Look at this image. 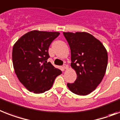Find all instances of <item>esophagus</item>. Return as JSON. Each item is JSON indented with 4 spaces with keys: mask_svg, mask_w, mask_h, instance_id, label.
<instances>
[{
    "mask_svg": "<svg viewBox=\"0 0 120 120\" xmlns=\"http://www.w3.org/2000/svg\"><path fill=\"white\" fill-rule=\"evenodd\" d=\"M63 68H64V69H67L68 68H69V66H67V64H64V66H63Z\"/></svg>",
    "mask_w": 120,
    "mask_h": 120,
    "instance_id": "1",
    "label": "esophagus"
}]
</instances>
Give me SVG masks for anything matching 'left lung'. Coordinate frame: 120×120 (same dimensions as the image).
<instances>
[{"instance_id":"left-lung-1","label":"left lung","mask_w":120,"mask_h":120,"mask_svg":"<svg viewBox=\"0 0 120 120\" xmlns=\"http://www.w3.org/2000/svg\"><path fill=\"white\" fill-rule=\"evenodd\" d=\"M71 51V64L77 73L74 83L67 87L74 93L85 96L93 91L102 80L108 62L102 43L87 32H63Z\"/></svg>"}]
</instances>
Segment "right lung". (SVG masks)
Returning <instances> with one entry per match:
<instances>
[{
    "label": "right lung",
    "instance_id": "right-lung-1",
    "mask_svg": "<svg viewBox=\"0 0 120 120\" xmlns=\"http://www.w3.org/2000/svg\"><path fill=\"white\" fill-rule=\"evenodd\" d=\"M59 34L58 32L32 30L14 45L12 60L15 72L29 91L40 94L48 91L56 77L62 73L47 62L49 45Z\"/></svg>",
    "mask_w": 120,
    "mask_h": 120
}]
</instances>
